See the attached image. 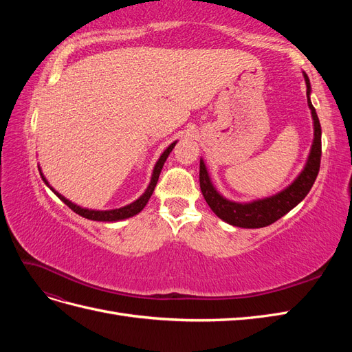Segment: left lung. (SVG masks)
Returning <instances> with one entry per match:
<instances>
[{
	"label": "left lung",
	"instance_id": "1",
	"mask_svg": "<svg viewBox=\"0 0 352 352\" xmlns=\"http://www.w3.org/2000/svg\"><path fill=\"white\" fill-rule=\"evenodd\" d=\"M304 78L307 83L308 107L311 110V116L314 120V141L310 155H308L307 160V164L301 175L294 180L292 185H289L285 190H282V192L276 194L270 198L248 202V204H239V202H232L226 198H223L217 192L208 177L204 162H202V160L199 162L201 192L204 195L210 208L214 211L221 220H225L232 226L257 229L272 225L276 220L283 217L287 211H291L295 206L300 204V202L307 197V194L310 192L311 186L316 182L318 170H320L322 158V127L320 122H318L317 113L310 101L311 87L305 73Z\"/></svg>",
	"mask_w": 352,
	"mask_h": 352
}]
</instances>
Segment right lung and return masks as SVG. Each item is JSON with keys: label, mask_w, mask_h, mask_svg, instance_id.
I'll return each mask as SVG.
<instances>
[{"label": "right lung", "mask_w": 352, "mask_h": 352, "mask_svg": "<svg viewBox=\"0 0 352 352\" xmlns=\"http://www.w3.org/2000/svg\"><path fill=\"white\" fill-rule=\"evenodd\" d=\"M175 145H176V142H173L172 145H168L167 150L162 154V157L158 158V162H157V164H155V167H154L151 182H150V185H148V188H146V190L144 192V195H141V198H138L135 202H132V204L126 206V207L116 208V210H107V211H95V210L82 208V207H79V206H76V204H73L72 201L66 199L63 195H60V194L57 192V190H54L52 188H51V189H52V192H54L63 202H65V204H66L69 208H72L74 212H76V214H79V216H82V217H85V219L97 220V221H117V220H123V219H127V217H132V216L138 214V212H140V211L146 206L148 199L151 198V195H153V192H154V188H155V185H157L158 176H160V173H162V168H163V166H164V163H166V160H167L168 154L172 153ZM41 176H42V180H44V182L48 185L47 179L44 177V175H42V172H41Z\"/></svg>", "instance_id": "obj_1"}]
</instances>
